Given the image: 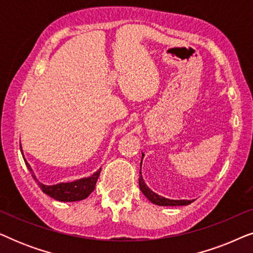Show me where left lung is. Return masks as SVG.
<instances>
[{
	"mask_svg": "<svg viewBox=\"0 0 253 253\" xmlns=\"http://www.w3.org/2000/svg\"><path fill=\"white\" fill-rule=\"evenodd\" d=\"M143 158H144V154H143ZM143 158H141V162H143ZM141 162H140V171H139V188L141 190V192L144 193L145 197L150 200L151 203L155 204V205H159V206H184V205H189V204H191L193 200H172V199H168V198H165V197L162 196H159L157 193L152 191V190L148 188L146 185V183L144 182V178L143 176H141Z\"/></svg>",
	"mask_w": 253,
	"mask_h": 253,
	"instance_id": "8db88e82",
	"label": "left lung"
}]
</instances>
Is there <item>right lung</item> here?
Listing matches in <instances>:
<instances>
[{
  "label": "right lung",
  "mask_w": 253,
  "mask_h": 253,
  "mask_svg": "<svg viewBox=\"0 0 253 253\" xmlns=\"http://www.w3.org/2000/svg\"><path fill=\"white\" fill-rule=\"evenodd\" d=\"M24 161H25L26 167L29 168V170L31 171V174H32L33 178L36 179L38 185H39L40 189L42 190V192L51 197V198L58 200V202H78V200L87 198V197L91 195L93 190H94L96 181H98L100 176V171H101V168H100L98 171H95L94 174L89 176V177H84L74 182H62L54 185H46L38 181V178L36 177V175H34L29 162H27L25 159H24Z\"/></svg>",
  "instance_id": "obj_1"
}]
</instances>
